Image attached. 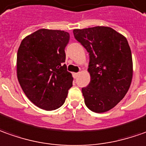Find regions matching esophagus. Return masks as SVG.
<instances>
[{"label":"esophagus","instance_id":"34e87169","mask_svg":"<svg viewBox=\"0 0 146 146\" xmlns=\"http://www.w3.org/2000/svg\"><path fill=\"white\" fill-rule=\"evenodd\" d=\"M78 75H79V73H73V77H74V78H77V77H78Z\"/></svg>","mask_w":146,"mask_h":146}]
</instances>
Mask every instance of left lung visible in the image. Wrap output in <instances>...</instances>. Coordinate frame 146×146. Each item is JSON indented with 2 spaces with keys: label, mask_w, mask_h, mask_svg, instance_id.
Segmentation results:
<instances>
[{
  "label": "left lung",
  "mask_w": 146,
  "mask_h": 146,
  "mask_svg": "<svg viewBox=\"0 0 146 146\" xmlns=\"http://www.w3.org/2000/svg\"><path fill=\"white\" fill-rule=\"evenodd\" d=\"M73 32L90 55V82L81 89L86 106L98 113L110 110L124 98L131 85L133 60L127 39L106 26Z\"/></svg>",
  "instance_id": "8db88e82"
}]
</instances>
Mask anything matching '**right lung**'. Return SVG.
<instances>
[{
    "instance_id": "add662e5",
    "label": "right lung",
    "mask_w": 146,
    "mask_h": 146,
    "mask_svg": "<svg viewBox=\"0 0 146 146\" xmlns=\"http://www.w3.org/2000/svg\"><path fill=\"white\" fill-rule=\"evenodd\" d=\"M69 33L41 29L25 36L17 51V74L27 98L44 110H54L64 103L73 86L67 71L65 48Z\"/></svg>"
}]
</instances>
